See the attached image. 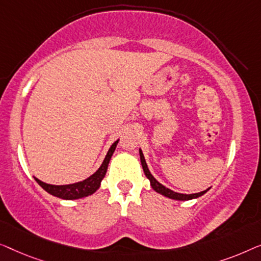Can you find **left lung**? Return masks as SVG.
Listing matches in <instances>:
<instances>
[{
  "label": "left lung",
  "mask_w": 261,
  "mask_h": 261,
  "mask_svg": "<svg viewBox=\"0 0 261 261\" xmlns=\"http://www.w3.org/2000/svg\"><path fill=\"white\" fill-rule=\"evenodd\" d=\"M139 157H141V163H142V167H143V170H144V174L148 179L150 181V186H151V188L155 190L156 193L161 194V195L168 197V199H171V200H176V201H188V200H193V199H197V197L204 195L205 193L208 192L209 189H205L203 192H200V193H195V194H181V193H176L174 190L167 188V187H164L162 183H160L157 179L153 177L151 172H150L149 168H148V164L145 162V159H144V155H143V151L142 149L139 148Z\"/></svg>",
  "instance_id": "obj_1"
}]
</instances>
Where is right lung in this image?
Here are the masks:
<instances>
[{"label":"right lung","instance_id":"1","mask_svg":"<svg viewBox=\"0 0 261 261\" xmlns=\"http://www.w3.org/2000/svg\"><path fill=\"white\" fill-rule=\"evenodd\" d=\"M118 142L119 139H117V141L110 146L109 151L106 153L101 166L98 168V170L95 171L94 174L91 175L90 177L83 179V181L71 183V185L56 186V185H48V183L40 181V179L36 177H34V179L39 183V186L41 187L42 189L46 190L47 193L62 200H78V199H84V197L92 195V194H94L99 189L102 178L105 177L110 160H111L113 152H115L116 146L118 144Z\"/></svg>","mask_w":261,"mask_h":261}]
</instances>
